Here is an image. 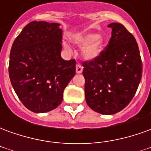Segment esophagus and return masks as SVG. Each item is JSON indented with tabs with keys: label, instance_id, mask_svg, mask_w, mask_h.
<instances>
[{
	"label": "esophagus",
	"instance_id": "obj_1",
	"mask_svg": "<svg viewBox=\"0 0 151 151\" xmlns=\"http://www.w3.org/2000/svg\"><path fill=\"white\" fill-rule=\"evenodd\" d=\"M82 70H83L82 66L81 65L78 64V65H76V73H82Z\"/></svg>",
	"mask_w": 151,
	"mask_h": 151
}]
</instances>
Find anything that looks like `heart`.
Segmentation results:
<instances>
[{
  "instance_id": "b5f03b06",
  "label": "heart",
  "mask_w": 151,
  "mask_h": 151,
  "mask_svg": "<svg viewBox=\"0 0 151 151\" xmlns=\"http://www.w3.org/2000/svg\"><path fill=\"white\" fill-rule=\"evenodd\" d=\"M73 42L78 47H83L82 56L86 60H94L101 55L104 47V39L96 33L86 32L73 38ZM66 49L70 50L69 44L65 43Z\"/></svg>"
}]
</instances>
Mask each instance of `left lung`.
Segmentation results:
<instances>
[{
    "instance_id": "left-lung-1",
    "label": "left lung",
    "mask_w": 151,
    "mask_h": 151,
    "mask_svg": "<svg viewBox=\"0 0 151 151\" xmlns=\"http://www.w3.org/2000/svg\"><path fill=\"white\" fill-rule=\"evenodd\" d=\"M111 38L97 59L84 62L85 98L92 110L113 115L129 104L139 86L142 63L135 38L123 25L112 22Z\"/></svg>"
}]
</instances>
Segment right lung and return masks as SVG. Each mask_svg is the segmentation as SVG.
I'll list each match as a JSON object with an SVG mask.
<instances>
[{
	"mask_svg": "<svg viewBox=\"0 0 151 151\" xmlns=\"http://www.w3.org/2000/svg\"><path fill=\"white\" fill-rule=\"evenodd\" d=\"M62 30L59 23L33 21L13 43L9 74L15 93L35 113L56 108L75 75V60L62 59Z\"/></svg>",
	"mask_w": 151,
	"mask_h": 151,
	"instance_id": "add662e5",
	"label": "right lung"
}]
</instances>
